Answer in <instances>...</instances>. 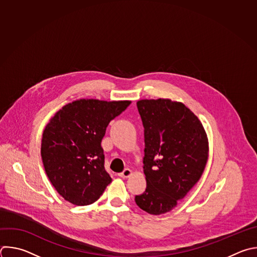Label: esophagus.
<instances>
[{"mask_svg": "<svg viewBox=\"0 0 257 257\" xmlns=\"http://www.w3.org/2000/svg\"><path fill=\"white\" fill-rule=\"evenodd\" d=\"M132 174H133V173H132V170H131L130 168H126V169H124V172L120 173L118 176H119L120 178L125 179V178H129Z\"/></svg>", "mask_w": 257, "mask_h": 257, "instance_id": "1", "label": "esophagus"}]
</instances>
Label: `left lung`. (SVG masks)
Listing matches in <instances>:
<instances>
[{
	"mask_svg": "<svg viewBox=\"0 0 257 257\" xmlns=\"http://www.w3.org/2000/svg\"><path fill=\"white\" fill-rule=\"evenodd\" d=\"M144 127L146 190L135 197L151 215L172 211L201 179L209 157L207 133L183 103L170 99L139 100Z\"/></svg>",
	"mask_w": 257,
	"mask_h": 257,
	"instance_id": "obj_1",
	"label": "left lung"
}]
</instances>
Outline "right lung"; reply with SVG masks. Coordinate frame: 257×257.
<instances>
[{"mask_svg":"<svg viewBox=\"0 0 257 257\" xmlns=\"http://www.w3.org/2000/svg\"><path fill=\"white\" fill-rule=\"evenodd\" d=\"M131 101L79 99L63 106L45 126L41 157L57 193L75 206L95 203L112 182L101 142L106 128Z\"/></svg>","mask_w":257,"mask_h":257,"instance_id":"add662e5","label":"right lung"}]
</instances>
